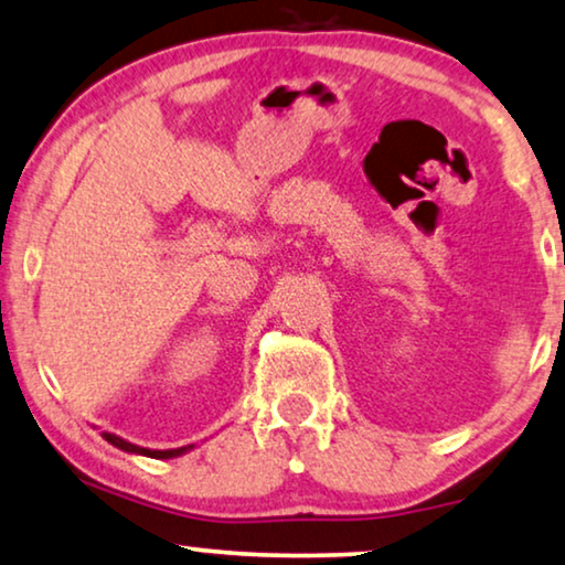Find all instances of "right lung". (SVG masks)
Segmentation results:
<instances>
[{"instance_id":"right-lung-1","label":"right lung","mask_w":565,"mask_h":565,"mask_svg":"<svg viewBox=\"0 0 565 565\" xmlns=\"http://www.w3.org/2000/svg\"><path fill=\"white\" fill-rule=\"evenodd\" d=\"M103 439L108 441V445L118 447L120 452H129V455H145V457H154V460H172V457H180V455L191 452V449H193V445H188V447H178V449H147V447L131 445V441L120 439V436L110 434V431H103Z\"/></svg>"}]
</instances>
